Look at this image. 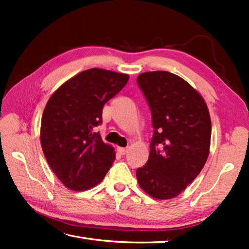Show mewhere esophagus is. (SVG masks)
<instances>
[{"label": "esophagus", "instance_id": "esophagus-1", "mask_svg": "<svg viewBox=\"0 0 249 249\" xmlns=\"http://www.w3.org/2000/svg\"><path fill=\"white\" fill-rule=\"evenodd\" d=\"M118 151H119L121 155H124V154H126V153H127L128 149H127V147H119Z\"/></svg>", "mask_w": 249, "mask_h": 249}]
</instances>
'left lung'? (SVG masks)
<instances>
[{
  "instance_id": "left-lung-1",
  "label": "left lung",
  "mask_w": 249,
  "mask_h": 249,
  "mask_svg": "<svg viewBox=\"0 0 249 249\" xmlns=\"http://www.w3.org/2000/svg\"><path fill=\"white\" fill-rule=\"evenodd\" d=\"M137 82L150 105L154 127L149 160L137 169V179L151 197L172 199L197 178L209 157L208 106L197 89L169 71L142 72Z\"/></svg>"
}]
</instances>
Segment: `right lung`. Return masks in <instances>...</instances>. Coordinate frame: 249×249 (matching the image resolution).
<instances>
[{
  "label": "right lung",
  "mask_w": 249,
  "mask_h": 249,
  "mask_svg": "<svg viewBox=\"0 0 249 249\" xmlns=\"http://www.w3.org/2000/svg\"><path fill=\"white\" fill-rule=\"evenodd\" d=\"M127 73L91 68L68 79L51 95L40 125L41 149L64 186L82 192L103 181L115 158L94 127L104 105L127 83Z\"/></svg>",
  "instance_id": "add662e5"
}]
</instances>
